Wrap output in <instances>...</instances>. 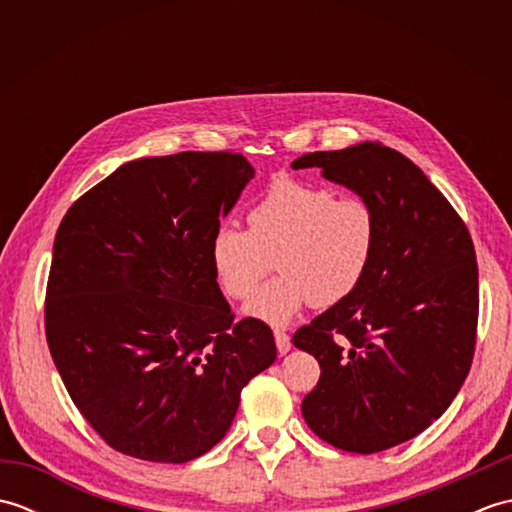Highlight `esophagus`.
Masks as SVG:
<instances>
[{
    "instance_id": "obj_1",
    "label": "esophagus",
    "mask_w": 512,
    "mask_h": 512,
    "mask_svg": "<svg viewBox=\"0 0 512 512\" xmlns=\"http://www.w3.org/2000/svg\"><path fill=\"white\" fill-rule=\"evenodd\" d=\"M275 343H277V350L279 354H288L290 352V336L284 332V330H275Z\"/></svg>"
}]
</instances>
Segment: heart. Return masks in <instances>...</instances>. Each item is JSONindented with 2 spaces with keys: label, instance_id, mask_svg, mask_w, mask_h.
Listing matches in <instances>:
<instances>
[{
  "label": "heart",
  "instance_id": "b5f03b06",
  "mask_svg": "<svg viewBox=\"0 0 512 512\" xmlns=\"http://www.w3.org/2000/svg\"><path fill=\"white\" fill-rule=\"evenodd\" d=\"M246 228L220 224L209 259L231 299H248L275 259V277L248 301L246 314L284 325L306 308H332L350 299L374 264L378 217L361 195L279 176L250 202Z\"/></svg>",
  "mask_w": 512,
  "mask_h": 512
}]
</instances>
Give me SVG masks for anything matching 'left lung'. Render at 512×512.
<instances>
[{"mask_svg":"<svg viewBox=\"0 0 512 512\" xmlns=\"http://www.w3.org/2000/svg\"><path fill=\"white\" fill-rule=\"evenodd\" d=\"M292 167H319L378 217L363 284L292 336L321 365L301 413L336 449L385 451L438 420L469 374L480 312L473 239L451 202L391 147L314 151Z\"/></svg>","mask_w":512,"mask_h":512,"instance_id":"1","label":"left lung"}]
</instances>
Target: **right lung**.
<instances>
[{"mask_svg": "<svg viewBox=\"0 0 512 512\" xmlns=\"http://www.w3.org/2000/svg\"><path fill=\"white\" fill-rule=\"evenodd\" d=\"M253 176L233 151L140 158L63 215L46 341L76 409L118 453L200 458L226 436L248 380L275 363L273 330L235 321L209 259Z\"/></svg>", "mask_w": 512, "mask_h": 512, "instance_id": "right-lung-1", "label": "right lung"}]
</instances>
